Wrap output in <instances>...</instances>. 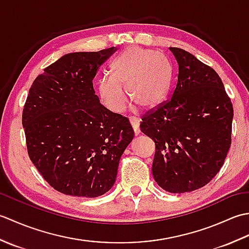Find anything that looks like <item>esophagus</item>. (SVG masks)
<instances>
[{
	"instance_id": "34e87169",
	"label": "esophagus",
	"mask_w": 249,
	"mask_h": 249,
	"mask_svg": "<svg viewBox=\"0 0 249 249\" xmlns=\"http://www.w3.org/2000/svg\"><path fill=\"white\" fill-rule=\"evenodd\" d=\"M129 122H130L131 127H133V129H134L135 136L140 135V133H141V130H140V120L137 119V118H131Z\"/></svg>"
}]
</instances>
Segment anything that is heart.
<instances>
[{"label": "heart", "mask_w": 249, "mask_h": 249, "mask_svg": "<svg viewBox=\"0 0 249 249\" xmlns=\"http://www.w3.org/2000/svg\"><path fill=\"white\" fill-rule=\"evenodd\" d=\"M171 68L167 59L155 51L139 47L126 49L112 65L111 77L95 83L99 103L111 113H121L126 107V94L142 109H151L165 98L170 86Z\"/></svg>", "instance_id": "obj_1"}]
</instances>
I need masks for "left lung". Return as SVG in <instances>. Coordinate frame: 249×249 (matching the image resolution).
I'll use <instances>...</instances> for the list:
<instances>
[{"label":"left lung","mask_w":249,"mask_h":249,"mask_svg":"<svg viewBox=\"0 0 249 249\" xmlns=\"http://www.w3.org/2000/svg\"><path fill=\"white\" fill-rule=\"evenodd\" d=\"M169 50L177 64L176 87L166 103L142 118L140 128L156 145L155 182L183 194L203 187L224 165L233 107L212 67L183 49Z\"/></svg>","instance_id":"1"}]
</instances>
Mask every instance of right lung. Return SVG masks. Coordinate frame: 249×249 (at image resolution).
I'll list each match as a JSON object with an SVG mask.
<instances>
[{"instance_id":"obj_1","label":"right lung","mask_w":249,"mask_h":249,"mask_svg":"<svg viewBox=\"0 0 249 249\" xmlns=\"http://www.w3.org/2000/svg\"><path fill=\"white\" fill-rule=\"evenodd\" d=\"M116 50L63 55L29 91L22 113L29 156L62 194L96 198L109 192L134 139L129 121L105 109L93 89L98 68Z\"/></svg>"}]
</instances>
